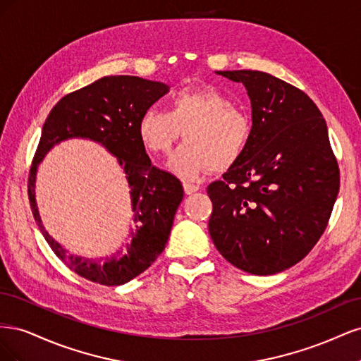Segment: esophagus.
<instances>
[{
  "label": "esophagus",
  "mask_w": 361,
  "mask_h": 361,
  "mask_svg": "<svg viewBox=\"0 0 361 361\" xmlns=\"http://www.w3.org/2000/svg\"><path fill=\"white\" fill-rule=\"evenodd\" d=\"M200 190V187L199 185H192V183H183V191H185V194H194V192H197Z\"/></svg>",
  "instance_id": "1"
}]
</instances>
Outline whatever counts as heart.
<instances>
[{
    "label": "heart",
    "mask_w": 361,
    "mask_h": 361,
    "mask_svg": "<svg viewBox=\"0 0 361 361\" xmlns=\"http://www.w3.org/2000/svg\"><path fill=\"white\" fill-rule=\"evenodd\" d=\"M182 134L187 143L166 167L192 182L214 169L233 167L245 154L253 125L247 113L214 87L180 89L170 96L169 111L149 106L140 117L138 137L152 154H169Z\"/></svg>",
    "instance_id": "obj_1"
}]
</instances>
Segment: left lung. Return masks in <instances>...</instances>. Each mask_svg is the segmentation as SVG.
<instances>
[{"label":"left lung","mask_w":361,"mask_h":361,"mask_svg":"<svg viewBox=\"0 0 361 361\" xmlns=\"http://www.w3.org/2000/svg\"><path fill=\"white\" fill-rule=\"evenodd\" d=\"M216 73L244 84L253 134L244 157L207 187V227L233 267L277 274L307 256L330 220L341 179L329 129L310 97L276 76Z\"/></svg>","instance_id":"1"}]
</instances>
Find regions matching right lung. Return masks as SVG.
I'll use <instances>...</instances> for the list:
<instances>
[{
	"label": "right lung",
	"instance_id": "right-lung-1",
	"mask_svg": "<svg viewBox=\"0 0 361 361\" xmlns=\"http://www.w3.org/2000/svg\"><path fill=\"white\" fill-rule=\"evenodd\" d=\"M167 92V84L140 76H104L61 97L43 123L28 178L32 215L54 253L76 274L99 285L120 286L135 279L154 264L169 241L174 214L183 199L182 183L152 166L138 137L141 114ZM72 137L101 144L118 159L128 182L135 224L131 243L110 258L69 255L41 223L35 202L37 169L54 145Z\"/></svg>",
	"mask_w": 361,
	"mask_h": 361
}]
</instances>
